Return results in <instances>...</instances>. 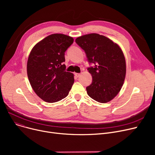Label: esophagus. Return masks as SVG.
Returning <instances> with one entry per match:
<instances>
[{"label": "esophagus", "instance_id": "34e87169", "mask_svg": "<svg viewBox=\"0 0 155 155\" xmlns=\"http://www.w3.org/2000/svg\"><path fill=\"white\" fill-rule=\"evenodd\" d=\"M75 77H79L80 76V73H75Z\"/></svg>", "mask_w": 155, "mask_h": 155}]
</instances>
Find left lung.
<instances>
[{
    "mask_svg": "<svg viewBox=\"0 0 155 155\" xmlns=\"http://www.w3.org/2000/svg\"><path fill=\"white\" fill-rule=\"evenodd\" d=\"M76 43L84 50L92 77V84L87 87V94L94 100L106 103L118 94L126 77L124 55L120 47L108 38L96 33L77 38Z\"/></svg>",
    "mask_w": 155,
    "mask_h": 155,
    "instance_id": "8db88e82",
    "label": "left lung"
}]
</instances>
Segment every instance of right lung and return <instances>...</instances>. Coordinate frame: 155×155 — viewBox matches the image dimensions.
I'll list each match as a JSON object with an SVG mask.
<instances>
[{
    "instance_id": "right-lung-1",
    "label": "right lung",
    "mask_w": 155,
    "mask_h": 155,
    "mask_svg": "<svg viewBox=\"0 0 155 155\" xmlns=\"http://www.w3.org/2000/svg\"><path fill=\"white\" fill-rule=\"evenodd\" d=\"M73 38L53 34L32 49L27 63V73L35 93L44 101L53 103L66 97L74 83L73 73L65 71L64 52Z\"/></svg>"
}]
</instances>
